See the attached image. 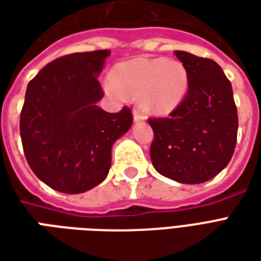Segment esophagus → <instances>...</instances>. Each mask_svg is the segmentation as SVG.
<instances>
[{
    "mask_svg": "<svg viewBox=\"0 0 261 261\" xmlns=\"http://www.w3.org/2000/svg\"><path fill=\"white\" fill-rule=\"evenodd\" d=\"M133 116H134V121H136V123H138V121H144V120L147 119V117H145V114H142L141 112L138 110V109H136V110H134Z\"/></svg>",
    "mask_w": 261,
    "mask_h": 261,
    "instance_id": "1",
    "label": "esophagus"
}]
</instances>
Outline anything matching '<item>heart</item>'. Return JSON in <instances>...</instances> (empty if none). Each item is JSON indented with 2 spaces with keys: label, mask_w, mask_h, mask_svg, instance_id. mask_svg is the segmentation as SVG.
I'll return each mask as SVG.
<instances>
[{
  "label": "heart",
  "mask_w": 261,
  "mask_h": 261,
  "mask_svg": "<svg viewBox=\"0 0 261 261\" xmlns=\"http://www.w3.org/2000/svg\"><path fill=\"white\" fill-rule=\"evenodd\" d=\"M113 85L109 91L140 99L149 112L168 113L176 109L186 96L189 74L177 60L134 59L113 69Z\"/></svg>",
  "instance_id": "1"
}]
</instances>
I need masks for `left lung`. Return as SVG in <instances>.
Instances as JSON below:
<instances>
[{
	"label": "left lung",
	"mask_w": 261,
	"mask_h": 261,
	"mask_svg": "<svg viewBox=\"0 0 261 261\" xmlns=\"http://www.w3.org/2000/svg\"><path fill=\"white\" fill-rule=\"evenodd\" d=\"M189 74L183 102L168 116L149 119L151 161L172 180L197 185L229 164L238 136V110L229 80L214 60L175 51Z\"/></svg>",
	"instance_id": "8db88e82"
}]
</instances>
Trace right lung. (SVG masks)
Returning a JSON list of instances; mask_svg holds the SVG:
<instances>
[{
  "mask_svg": "<svg viewBox=\"0 0 261 261\" xmlns=\"http://www.w3.org/2000/svg\"><path fill=\"white\" fill-rule=\"evenodd\" d=\"M110 50L74 53L48 63L28 84L20 138L33 173L47 186L78 194L102 183L112 147L133 124L131 109L108 113L97 76Z\"/></svg>",
  "mask_w": 261,
  "mask_h": 261,
  "instance_id": "right-lung-1",
  "label": "right lung"
}]
</instances>
